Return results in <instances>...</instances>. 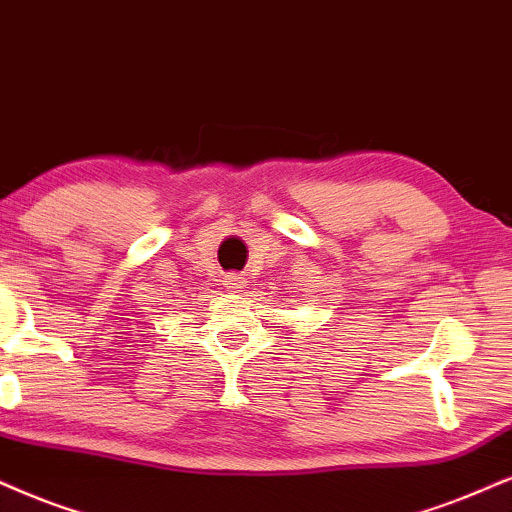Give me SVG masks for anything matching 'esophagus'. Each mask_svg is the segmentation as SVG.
Instances as JSON below:
<instances>
[{
	"instance_id": "1",
	"label": "esophagus",
	"mask_w": 512,
	"mask_h": 512,
	"mask_svg": "<svg viewBox=\"0 0 512 512\" xmlns=\"http://www.w3.org/2000/svg\"><path fill=\"white\" fill-rule=\"evenodd\" d=\"M224 283H226V288H243L245 278L241 274H236V271H231V274H226Z\"/></svg>"
}]
</instances>
